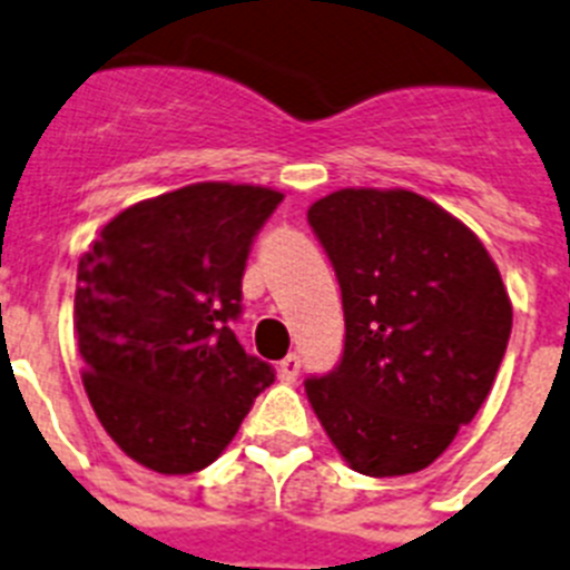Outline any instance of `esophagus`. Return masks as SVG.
I'll list each match as a JSON object with an SVG mask.
<instances>
[{"mask_svg": "<svg viewBox=\"0 0 570 570\" xmlns=\"http://www.w3.org/2000/svg\"><path fill=\"white\" fill-rule=\"evenodd\" d=\"M299 367H302L299 356H296V354H288V356H285V360L279 362V376H282V380L294 382L296 376H299Z\"/></svg>", "mask_w": 570, "mask_h": 570, "instance_id": "34e87169", "label": "esophagus"}]
</instances>
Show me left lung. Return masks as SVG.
Wrapping results in <instances>:
<instances>
[{
    "mask_svg": "<svg viewBox=\"0 0 570 570\" xmlns=\"http://www.w3.org/2000/svg\"><path fill=\"white\" fill-rule=\"evenodd\" d=\"M308 223L342 291L340 365L305 380L354 471L428 468L476 416L511 336V299L482 242L411 190L345 188Z\"/></svg>",
    "mask_w": 570,
    "mask_h": 570,
    "instance_id": "left-lung-1",
    "label": "left lung"
}]
</instances>
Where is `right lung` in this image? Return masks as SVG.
<instances>
[{
  "label": "right lung",
  "instance_id": "obj_1",
  "mask_svg": "<svg viewBox=\"0 0 570 570\" xmlns=\"http://www.w3.org/2000/svg\"><path fill=\"white\" fill-rule=\"evenodd\" d=\"M279 190L196 183L114 216L79 259L73 328L82 382L110 440L159 473L223 454L274 367L230 322Z\"/></svg>",
  "mask_w": 570,
  "mask_h": 570
}]
</instances>
